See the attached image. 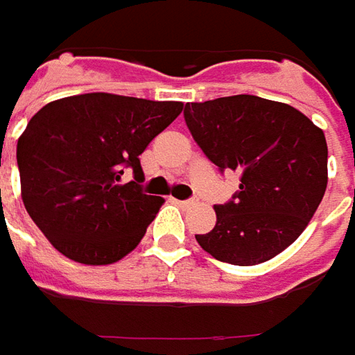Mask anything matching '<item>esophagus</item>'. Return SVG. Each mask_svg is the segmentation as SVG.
Listing matches in <instances>:
<instances>
[{
	"label": "esophagus",
	"instance_id": "34e87169",
	"mask_svg": "<svg viewBox=\"0 0 355 355\" xmlns=\"http://www.w3.org/2000/svg\"><path fill=\"white\" fill-rule=\"evenodd\" d=\"M175 202H177L178 206H190V204H192L194 200H190L189 198V200H175Z\"/></svg>",
	"mask_w": 355,
	"mask_h": 355
}]
</instances>
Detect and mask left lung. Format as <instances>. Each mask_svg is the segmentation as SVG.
Instances as JSON below:
<instances>
[{
	"instance_id": "left-lung-1",
	"label": "left lung",
	"mask_w": 355,
	"mask_h": 355,
	"mask_svg": "<svg viewBox=\"0 0 355 355\" xmlns=\"http://www.w3.org/2000/svg\"><path fill=\"white\" fill-rule=\"evenodd\" d=\"M192 139L220 173L241 175L216 226L196 241L218 261L257 265L287 250L309 226L328 182L322 129L293 105L239 94L184 105Z\"/></svg>"
}]
</instances>
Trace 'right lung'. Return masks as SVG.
Returning <instances> with one entry per match:
<instances>
[{
	"label": "right lung",
	"instance_id": "obj_1",
	"mask_svg": "<svg viewBox=\"0 0 355 355\" xmlns=\"http://www.w3.org/2000/svg\"><path fill=\"white\" fill-rule=\"evenodd\" d=\"M182 112L180 102L82 94L51 102L17 141L21 196L62 255L107 265L137 248L163 198L143 192L139 155ZM125 168L134 180L121 184Z\"/></svg>",
	"mask_w": 355,
	"mask_h": 355
}]
</instances>
